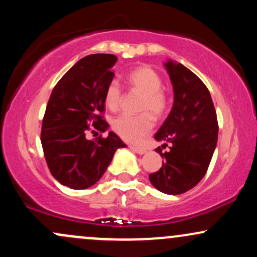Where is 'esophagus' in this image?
Masks as SVG:
<instances>
[{
    "instance_id": "34e87169",
    "label": "esophagus",
    "mask_w": 257,
    "mask_h": 257,
    "mask_svg": "<svg viewBox=\"0 0 257 257\" xmlns=\"http://www.w3.org/2000/svg\"><path fill=\"white\" fill-rule=\"evenodd\" d=\"M129 149H131L132 151L133 152H135V154H138V155H144L146 152V150L144 148H138V146H129Z\"/></svg>"
}]
</instances>
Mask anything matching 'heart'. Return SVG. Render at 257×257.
Returning a JSON list of instances; mask_svg holds the SVG:
<instances>
[{"instance_id":"b5f03b06","label":"heart","mask_w":257,"mask_h":257,"mask_svg":"<svg viewBox=\"0 0 257 257\" xmlns=\"http://www.w3.org/2000/svg\"><path fill=\"white\" fill-rule=\"evenodd\" d=\"M126 85L132 91L143 95L138 115L120 114L112 119L111 126L117 135L129 143H138L150 133L154 126V117H162L168 107V100L161 90L162 79L155 69L149 66L138 67L126 74ZM122 89L117 81H111L105 90V103L115 111L122 102Z\"/></svg>"}]
</instances>
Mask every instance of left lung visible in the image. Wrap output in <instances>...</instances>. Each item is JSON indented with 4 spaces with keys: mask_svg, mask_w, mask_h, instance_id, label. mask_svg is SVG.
Instances as JSON below:
<instances>
[{
    "mask_svg": "<svg viewBox=\"0 0 257 257\" xmlns=\"http://www.w3.org/2000/svg\"><path fill=\"white\" fill-rule=\"evenodd\" d=\"M163 66L173 86L174 101L155 139L165 143L162 148L170 146V150L156 149L165 161L149 179L161 193L179 195L206 174L217 145L218 124L206 85L182 63L168 60Z\"/></svg>",
    "mask_w": 257,
    "mask_h": 257,
    "instance_id": "obj_1",
    "label": "left lung"
}]
</instances>
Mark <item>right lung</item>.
Here are the masks:
<instances>
[{
	"mask_svg": "<svg viewBox=\"0 0 257 257\" xmlns=\"http://www.w3.org/2000/svg\"><path fill=\"white\" fill-rule=\"evenodd\" d=\"M114 55L81 58L53 87L42 119L41 144L51 174L62 185L80 190L101 179L117 149L125 144L109 132L89 140L87 132L105 133V90L112 81Z\"/></svg>",
	"mask_w": 257,
	"mask_h": 257,
	"instance_id": "add662e5",
	"label": "right lung"
}]
</instances>
